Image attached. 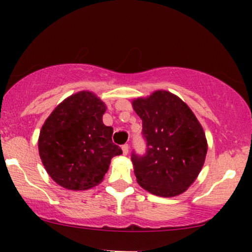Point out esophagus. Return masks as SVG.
I'll return each mask as SVG.
<instances>
[{"label":"esophagus","mask_w":252,"mask_h":252,"mask_svg":"<svg viewBox=\"0 0 252 252\" xmlns=\"http://www.w3.org/2000/svg\"><path fill=\"white\" fill-rule=\"evenodd\" d=\"M122 150H123V154L124 155L128 154V153H129V144H123Z\"/></svg>","instance_id":"1"}]
</instances>
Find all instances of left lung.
<instances>
[{
    "instance_id": "1",
    "label": "left lung",
    "mask_w": 252,
    "mask_h": 252,
    "mask_svg": "<svg viewBox=\"0 0 252 252\" xmlns=\"http://www.w3.org/2000/svg\"><path fill=\"white\" fill-rule=\"evenodd\" d=\"M142 120L146 152H132L138 185L160 196H175L186 190L204 166L207 142L194 114L179 97L156 91L132 102Z\"/></svg>"
}]
</instances>
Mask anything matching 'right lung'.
Wrapping results in <instances>:
<instances>
[{
    "label": "right lung",
    "mask_w": 252,
    "mask_h": 252,
    "mask_svg": "<svg viewBox=\"0 0 252 252\" xmlns=\"http://www.w3.org/2000/svg\"><path fill=\"white\" fill-rule=\"evenodd\" d=\"M105 105L92 92L82 91L60 103L42 126L39 154L60 186L83 190L103 180L114 156L122 149L112 142V126L103 123Z\"/></svg>",
    "instance_id": "add662e5"
}]
</instances>
